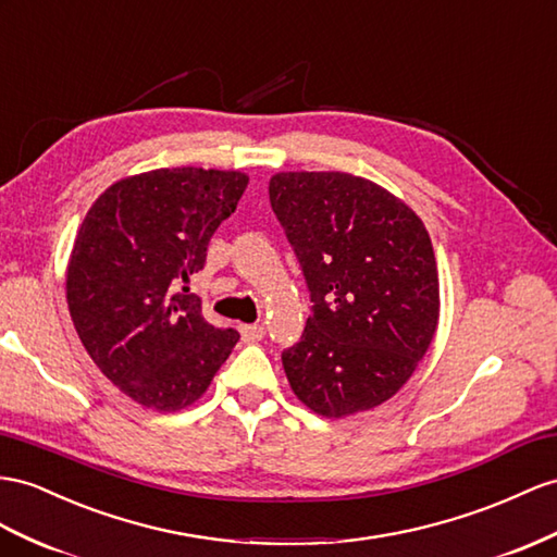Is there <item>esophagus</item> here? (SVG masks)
Instances as JSON below:
<instances>
[{"label":"esophagus","mask_w":557,"mask_h":557,"mask_svg":"<svg viewBox=\"0 0 557 557\" xmlns=\"http://www.w3.org/2000/svg\"><path fill=\"white\" fill-rule=\"evenodd\" d=\"M239 334L245 344H256L265 336V326L263 324H239Z\"/></svg>","instance_id":"34e87169"}]
</instances>
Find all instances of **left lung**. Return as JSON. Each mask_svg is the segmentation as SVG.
Wrapping results in <instances>:
<instances>
[{
	"instance_id": "left-lung-1",
	"label": "left lung",
	"mask_w": 557,
	"mask_h": 557,
	"mask_svg": "<svg viewBox=\"0 0 557 557\" xmlns=\"http://www.w3.org/2000/svg\"><path fill=\"white\" fill-rule=\"evenodd\" d=\"M268 190L312 301L301 341L282 352L292 391L326 419L379 407L437 330L431 237L405 202L360 176L289 171Z\"/></svg>"
}]
</instances>
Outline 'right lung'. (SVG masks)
<instances>
[{
  "label": "right lung",
  "instance_id": "add662e5",
  "mask_svg": "<svg viewBox=\"0 0 557 557\" xmlns=\"http://www.w3.org/2000/svg\"><path fill=\"white\" fill-rule=\"evenodd\" d=\"M249 178L219 169H154L96 199L67 265V308L96 367L134 403L176 411L202 395L237 330L202 318L190 275Z\"/></svg>",
  "mask_w": 557,
  "mask_h": 557
}]
</instances>
